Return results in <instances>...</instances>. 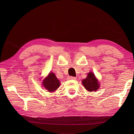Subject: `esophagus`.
<instances>
[{"instance_id": "1", "label": "esophagus", "mask_w": 134, "mask_h": 134, "mask_svg": "<svg viewBox=\"0 0 134 134\" xmlns=\"http://www.w3.org/2000/svg\"><path fill=\"white\" fill-rule=\"evenodd\" d=\"M68 79H71V80H75V79H76V78L74 77V76H69V77H68Z\"/></svg>"}]
</instances>
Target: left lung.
<instances>
[{
    "label": "left lung",
    "instance_id": "8db88e82",
    "mask_svg": "<svg viewBox=\"0 0 134 134\" xmlns=\"http://www.w3.org/2000/svg\"><path fill=\"white\" fill-rule=\"evenodd\" d=\"M82 84L85 89L89 92L97 91L99 86L97 79L96 78L94 74L92 72L88 73L87 78L83 79Z\"/></svg>",
    "mask_w": 134,
    "mask_h": 134
}]
</instances>
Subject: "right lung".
<instances>
[{"instance_id":"1","label":"right lung","mask_w":134,"mask_h":134,"mask_svg":"<svg viewBox=\"0 0 134 134\" xmlns=\"http://www.w3.org/2000/svg\"><path fill=\"white\" fill-rule=\"evenodd\" d=\"M60 81L56 78L55 74L52 72L49 73V74L42 82L43 86L49 92H53L58 89V88L60 86Z\"/></svg>"}]
</instances>
